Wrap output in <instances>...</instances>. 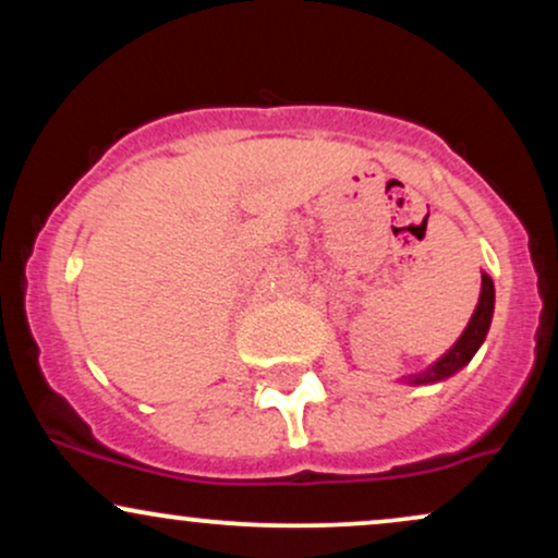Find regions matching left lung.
Wrapping results in <instances>:
<instances>
[{"label": "left lung", "instance_id": "1", "mask_svg": "<svg viewBox=\"0 0 558 558\" xmlns=\"http://www.w3.org/2000/svg\"><path fill=\"white\" fill-rule=\"evenodd\" d=\"M493 301H496V288H493L490 275L483 272V288H480V301L475 306V315H472L470 325H466L462 336H459V341L453 343L451 349H448L438 362L430 364L425 373L407 377V380L414 383V386H425V383H440V380H446V377L457 375L459 369L464 367V364H470L472 356L477 354L480 345H483L485 336H488L490 319H493Z\"/></svg>", "mask_w": 558, "mask_h": 558}]
</instances>
